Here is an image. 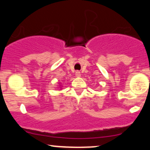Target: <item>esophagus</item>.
<instances>
[{
    "label": "esophagus",
    "mask_w": 150,
    "mask_h": 150,
    "mask_svg": "<svg viewBox=\"0 0 150 150\" xmlns=\"http://www.w3.org/2000/svg\"><path fill=\"white\" fill-rule=\"evenodd\" d=\"M76 77H80L81 76L80 71H76Z\"/></svg>",
    "instance_id": "34e87169"
}]
</instances>
